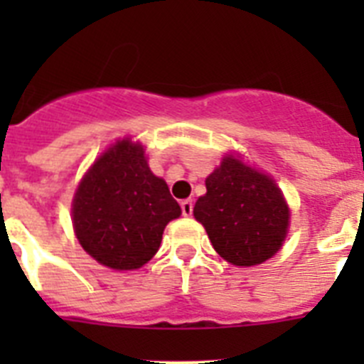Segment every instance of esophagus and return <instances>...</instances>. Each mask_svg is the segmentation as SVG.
<instances>
[{
	"instance_id": "obj_1",
	"label": "esophagus",
	"mask_w": 364,
	"mask_h": 364,
	"mask_svg": "<svg viewBox=\"0 0 364 364\" xmlns=\"http://www.w3.org/2000/svg\"><path fill=\"white\" fill-rule=\"evenodd\" d=\"M180 208H182V215L184 217H191L193 215V200H182L180 202Z\"/></svg>"
}]
</instances>
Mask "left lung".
Listing matches in <instances>:
<instances>
[{
    "label": "left lung",
    "mask_w": 364,
    "mask_h": 364,
    "mask_svg": "<svg viewBox=\"0 0 364 364\" xmlns=\"http://www.w3.org/2000/svg\"><path fill=\"white\" fill-rule=\"evenodd\" d=\"M205 189L193 215L222 259L235 266H255L281 250L290 210L269 176L230 154L205 178Z\"/></svg>",
    "instance_id": "1"
}]
</instances>
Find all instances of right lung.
<instances>
[{
  "label": "right lung",
  "instance_id": "1",
  "mask_svg": "<svg viewBox=\"0 0 364 364\" xmlns=\"http://www.w3.org/2000/svg\"><path fill=\"white\" fill-rule=\"evenodd\" d=\"M180 205L151 173L140 144L109 147L83 176L73 202L74 231L100 264L136 269L159 252L164 228Z\"/></svg>",
  "mask_w": 364,
  "mask_h": 364
}]
</instances>
